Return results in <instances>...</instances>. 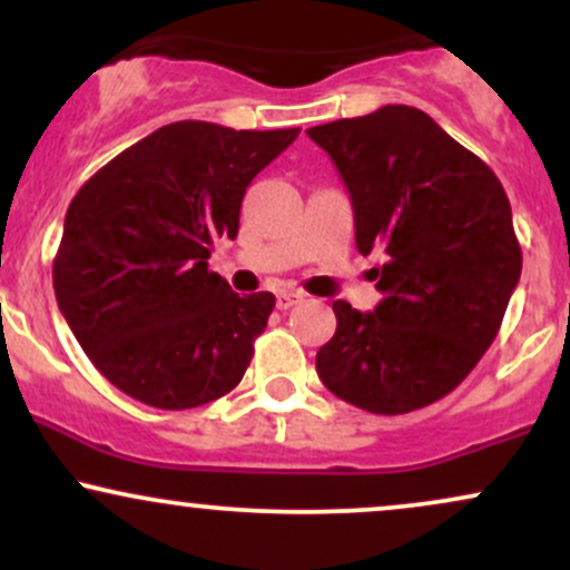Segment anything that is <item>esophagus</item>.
<instances>
[{"label": "esophagus", "mask_w": 570, "mask_h": 570, "mask_svg": "<svg viewBox=\"0 0 570 570\" xmlns=\"http://www.w3.org/2000/svg\"><path fill=\"white\" fill-rule=\"evenodd\" d=\"M303 299H305L303 292H281L276 297V305H278V311H289V307L299 305Z\"/></svg>", "instance_id": "34e87169"}]
</instances>
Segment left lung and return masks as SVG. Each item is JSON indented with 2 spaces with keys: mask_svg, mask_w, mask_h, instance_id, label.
I'll use <instances>...</instances> for the list:
<instances>
[{
  "mask_svg": "<svg viewBox=\"0 0 570 570\" xmlns=\"http://www.w3.org/2000/svg\"><path fill=\"white\" fill-rule=\"evenodd\" d=\"M351 193L356 248L383 299L332 305L335 337L316 353L322 383L375 415L448 396L490 348L522 271L499 176L426 112L389 104L307 130Z\"/></svg>",
  "mask_w": 570,
  "mask_h": 570,
  "instance_id": "8db88e82",
  "label": "left lung"
}]
</instances>
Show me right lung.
<instances>
[{
    "label": "right lung",
    "mask_w": 570,
    "mask_h": 570,
    "mask_svg": "<svg viewBox=\"0 0 570 570\" xmlns=\"http://www.w3.org/2000/svg\"><path fill=\"white\" fill-rule=\"evenodd\" d=\"M297 134L171 122L122 149L69 203L56 299L122 394L189 410L240 383L276 297H238L208 257L238 235L246 187Z\"/></svg>",
    "instance_id": "add662e5"
}]
</instances>
